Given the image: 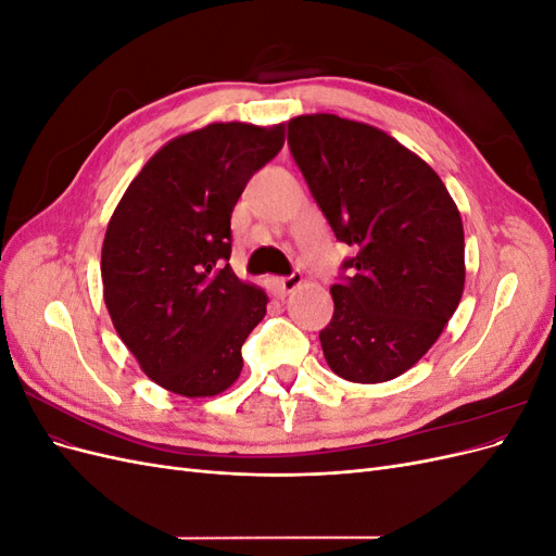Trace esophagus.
<instances>
[{
  "mask_svg": "<svg viewBox=\"0 0 556 556\" xmlns=\"http://www.w3.org/2000/svg\"><path fill=\"white\" fill-rule=\"evenodd\" d=\"M304 282V276H301V271H292L290 276H282L280 280H278V290L282 292V294H290V292H294L299 285Z\"/></svg>",
  "mask_w": 556,
  "mask_h": 556,
  "instance_id": "obj_1",
  "label": "esophagus"
}]
</instances>
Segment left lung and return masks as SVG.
<instances>
[{"label": "left lung", "mask_w": 556, "mask_h": 556, "mask_svg": "<svg viewBox=\"0 0 556 556\" xmlns=\"http://www.w3.org/2000/svg\"><path fill=\"white\" fill-rule=\"evenodd\" d=\"M288 143L336 239L357 250L331 285L333 317L319 331L329 368L366 384L406 374L464 292L457 206L439 174L378 127L299 115Z\"/></svg>", "instance_id": "obj_1"}]
</instances>
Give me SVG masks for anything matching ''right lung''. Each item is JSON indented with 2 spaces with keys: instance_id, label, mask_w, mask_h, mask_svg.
<instances>
[{
  "instance_id": "right-lung-1",
  "label": "right lung",
  "mask_w": 556,
  "mask_h": 556,
  "mask_svg": "<svg viewBox=\"0 0 556 556\" xmlns=\"http://www.w3.org/2000/svg\"><path fill=\"white\" fill-rule=\"evenodd\" d=\"M285 143V125L213 123L160 148L115 206L104 301L143 374L180 396H215L268 296L231 271V211Z\"/></svg>"
}]
</instances>
